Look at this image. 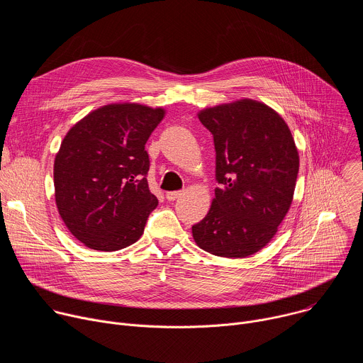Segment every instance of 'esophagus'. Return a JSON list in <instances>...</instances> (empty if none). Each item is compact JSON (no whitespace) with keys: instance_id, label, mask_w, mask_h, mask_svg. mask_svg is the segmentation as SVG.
I'll return each instance as SVG.
<instances>
[{"instance_id":"1","label":"esophagus","mask_w":363,"mask_h":363,"mask_svg":"<svg viewBox=\"0 0 363 363\" xmlns=\"http://www.w3.org/2000/svg\"><path fill=\"white\" fill-rule=\"evenodd\" d=\"M184 191H172V192H167V199L168 201H175L178 199L179 196H182Z\"/></svg>"}]
</instances>
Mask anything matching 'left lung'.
I'll return each mask as SVG.
<instances>
[{"label":"left lung","instance_id":"8db88e82","mask_svg":"<svg viewBox=\"0 0 363 363\" xmlns=\"http://www.w3.org/2000/svg\"><path fill=\"white\" fill-rule=\"evenodd\" d=\"M216 146V198L192 225L199 248L227 258L266 247L284 220L296 188L298 152L284 119L252 99L203 109Z\"/></svg>","mask_w":363,"mask_h":363}]
</instances>
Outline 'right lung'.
I'll use <instances>...</instances> for the list:
<instances>
[{"label": "right lung", "instance_id": "1", "mask_svg": "<svg viewBox=\"0 0 363 363\" xmlns=\"http://www.w3.org/2000/svg\"><path fill=\"white\" fill-rule=\"evenodd\" d=\"M162 108L112 103L79 121L55 160V196L62 220L86 247L118 251L136 242L158 199L147 186L145 143Z\"/></svg>", "mask_w": 363, "mask_h": 363}]
</instances>
